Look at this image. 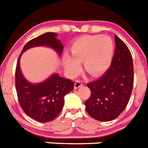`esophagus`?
Returning a JSON list of instances; mask_svg holds the SVG:
<instances>
[{
	"instance_id": "1",
	"label": "esophagus",
	"mask_w": 148,
	"mask_h": 148,
	"mask_svg": "<svg viewBox=\"0 0 148 148\" xmlns=\"http://www.w3.org/2000/svg\"><path fill=\"white\" fill-rule=\"evenodd\" d=\"M82 84H83V82H82V81H80V80L75 81V84H74V88H75V89L79 88V87H82Z\"/></svg>"
}]
</instances>
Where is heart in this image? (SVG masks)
<instances>
[{
	"label": "heart",
	"mask_w": 148,
	"mask_h": 148,
	"mask_svg": "<svg viewBox=\"0 0 148 148\" xmlns=\"http://www.w3.org/2000/svg\"><path fill=\"white\" fill-rule=\"evenodd\" d=\"M73 56L65 54L64 66L70 75H76L83 61L86 71L92 76L102 74L109 68L114 52V44L107 35H87L78 38L70 47Z\"/></svg>",
	"instance_id": "obj_1"
}]
</instances>
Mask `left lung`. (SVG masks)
I'll return each mask as SVG.
<instances>
[{
  "label": "left lung",
  "instance_id": "1",
  "mask_svg": "<svg viewBox=\"0 0 148 148\" xmlns=\"http://www.w3.org/2000/svg\"><path fill=\"white\" fill-rule=\"evenodd\" d=\"M116 49L110 67L104 75L87 84L91 91L85 101L86 110L101 121L117 118L125 109L133 86V64L131 53L122 40L115 35Z\"/></svg>",
  "mask_w": 148,
  "mask_h": 148
}]
</instances>
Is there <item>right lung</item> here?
I'll use <instances>...</instances> for the list:
<instances>
[{"label":"right lung","mask_w":148,"mask_h":148,"mask_svg":"<svg viewBox=\"0 0 148 148\" xmlns=\"http://www.w3.org/2000/svg\"><path fill=\"white\" fill-rule=\"evenodd\" d=\"M35 47H47L59 56L64 49L61 41L55 32H47L26 44L19 56L15 70V87L18 101L23 110L30 118L39 122L53 121L59 115L64 103V96L71 92L74 82L54 73L38 84L28 82L21 73L20 58L22 53Z\"/></svg>","instance_id":"obj_1"}]
</instances>
